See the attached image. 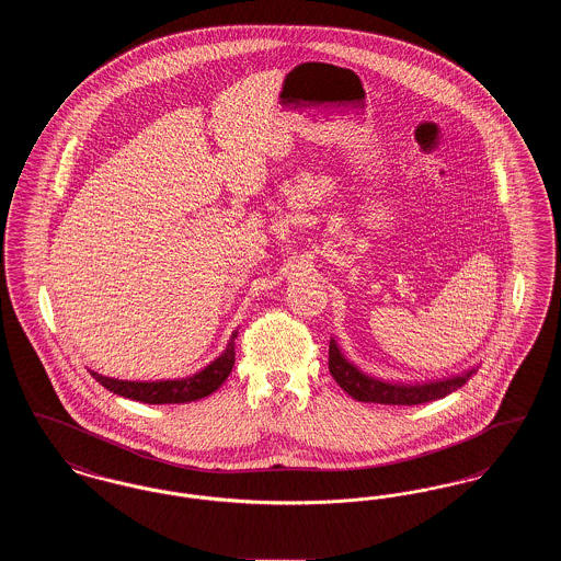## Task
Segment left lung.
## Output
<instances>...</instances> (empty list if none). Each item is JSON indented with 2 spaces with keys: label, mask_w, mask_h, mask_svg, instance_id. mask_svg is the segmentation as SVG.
Masks as SVG:
<instances>
[{
  "label": "left lung",
  "mask_w": 561,
  "mask_h": 561,
  "mask_svg": "<svg viewBox=\"0 0 561 561\" xmlns=\"http://www.w3.org/2000/svg\"><path fill=\"white\" fill-rule=\"evenodd\" d=\"M328 366H330V374L334 376V380L341 385L343 391H347L353 400L391 403V405H414V403H423V401L437 400L467 380V378H454V380H446L439 385L412 387V389L389 387V385L368 380L366 376L355 373V368L348 366L347 362L336 353V348L332 351V345H330V364Z\"/></svg>",
  "instance_id": "left-lung-1"
}]
</instances>
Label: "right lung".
<instances>
[{
  "instance_id": "obj_1",
  "label": "right lung",
  "mask_w": 561,
  "mask_h": 561,
  "mask_svg": "<svg viewBox=\"0 0 561 561\" xmlns=\"http://www.w3.org/2000/svg\"><path fill=\"white\" fill-rule=\"evenodd\" d=\"M236 364V343L231 341L227 351L213 362L206 370H202L191 378L183 380H161V382H128L105 378L101 374L92 376L115 396L128 400L142 401V403H187V401L202 400L214 393L233 370Z\"/></svg>"
}]
</instances>
